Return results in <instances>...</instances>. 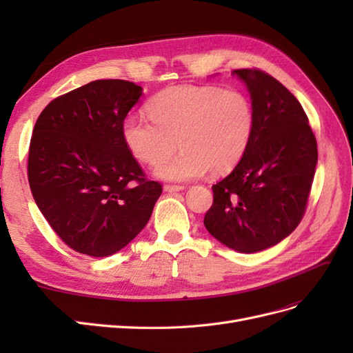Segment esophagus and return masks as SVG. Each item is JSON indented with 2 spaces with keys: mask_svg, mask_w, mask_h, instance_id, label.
Returning a JSON list of instances; mask_svg holds the SVG:
<instances>
[{
  "mask_svg": "<svg viewBox=\"0 0 353 353\" xmlns=\"http://www.w3.org/2000/svg\"><path fill=\"white\" fill-rule=\"evenodd\" d=\"M163 190L166 193H178V191H183L184 187L183 185H165Z\"/></svg>",
  "mask_w": 353,
  "mask_h": 353,
  "instance_id": "esophagus-1",
  "label": "esophagus"
}]
</instances>
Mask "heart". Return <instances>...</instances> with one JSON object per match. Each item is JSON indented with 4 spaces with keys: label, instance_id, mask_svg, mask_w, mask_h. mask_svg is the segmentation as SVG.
I'll return each instance as SVG.
<instances>
[{
    "label": "heart",
    "instance_id": "b5f03b06",
    "mask_svg": "<svg viewBox=\"0 0 353 353\" xmlns=\"http://www.w3.org/2000/svg\"><path fill=\"white\" fill-rule=\"evenodd\" d=\"M150 121L130 116L122 125L123 141L140 162L154 166V175L187 183L209 172L222 176L236 168L250 144L254 110L240 91L209 85H178L159 92L147 104Z\"/></svg>",
    "mask_w": 353,
    "mask_h": 353
}]
</instances>
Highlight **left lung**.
<instances>
[{"label": "left lung", "mask_w": 353, "mask_h": 353, "mask_svg": "<svg viewBox=\"0 0 353 353\" xmlns=\"http://www.w3.org/2000/svg\"><path fill=\"white\" fill-rule=\"evenodd\" d=\"M244 82L254 110L250 144L232 172L215 185L205 227L219 243L256 253L296 230L315 175V135L301 103L268 73L232 70Z\"/></svg>", "instance_id": "8db88e82"}]
</instances>
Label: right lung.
I'll list each match as a JSON object with an SVG mask.
<instances>
[{
	"mask_svg": "<svg viewBox=\"0 0 353 353\" xmlns=\"http://www.w3.org/2000/svg\"><path fill=\"white\" fill-rule=\"evenodd\" d=\"M143 88L99 79L52 100L30 138L28 178L38 209L70 249L104 258L147 225L162 185L147 181L122 137Z\"/></svg>",
	"mask_w": 353,
	"mask_h": 353,
	"instance_id": "add662e5",
	"label": "right lung"
}]
</instances>
